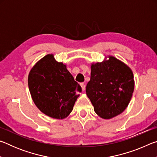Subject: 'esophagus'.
Instances as JSON below:
<instances>
[{"mask_svg":"<svg viewBox=\"0 0 157 157\" xmlns=\"http://www.w3.org/2000/svg\"><path fill=\"white\" fill-rule=\"evenodd\" d=\"M80 85H81V86H82V90H83V91H84V90H85V88H86V86H85V84H84V83H81V84H80Z\"/></svg>","mask_w":157,"mask_h":157,"instance_id":"1","label":"esophagus"}]
</instances>
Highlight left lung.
Returning <instances> with one entry per match:
<instances>
[{
    "mask_svg": "<svg viewBox=\"0 0 157 157\" xmlns=\"http://www.w3.org/2000/svg\"><path fill=\"white\" fill-rule=\"evenodd\" d=\"M134 89L132 71L113 57L91 65L87 96L100 118L110 119L121 114L131 100Z\"/></svg>",
    "mask_w": 157,
    "mask_h": 157,
    "instance_id": "obj_1",
    "label": "left lung"
}]
</instances>
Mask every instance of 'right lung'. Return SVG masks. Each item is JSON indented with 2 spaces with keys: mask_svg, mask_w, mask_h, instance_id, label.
I'll use <instances>...</instances> for the list:
<instances>
[{
  "mask_svg": "<svg viewBox=\"0 0 157 157\" xmlns=\"http://www.w3.org/2000/svg\"><path fill=\"white\" fill-rule=\"evenodd\" d=\"M28 86L34 104L41 112L52 118L63 119L73 110L82 88L52 55H47L32 68Z\"/></svg>",
  "mask_w": 157,
  "mask_h": 157,
  "instance_id": "obj_1",
  "label": "right lung"
}]
</instances>
